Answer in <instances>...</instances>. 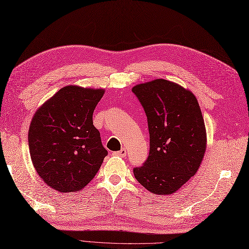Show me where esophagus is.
I'll use <instances>...</instances> for the list:
<instances>
[{
	"label": "esophagus",
	"instance_id": "obj_1",
	"mask_svg": "<svg viewBox=\"0 0 249 249\" xmlns=\"http://www.w3.org/2000/svg\"><path fill=\"white\" fill-rule=\"evenodd\" d=\"M115 156H119V157H125L126 156V149L124 147H123L120 150H118V152H115L114 153Z\"/></svg>",
	"mask_w": 249,
	"mask_h": 249
}]
</instances>
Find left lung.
Returning a JSON list of instances; mask_svg holds the SVG:
<instances>
[{"label":"left lung","instance_id":"left-lung-1","mask_svg":"<svg viewBox=\"0 0 249 249\" xmlns=\"http://www.w3.org/2000/svg\"><path fill=\"white\" fill-rule=\"evenodd\" d=\"M147 117L149 155L134 176L154 194L175 193L198 170L207 147L196 97L177 83L157 79L132 88Z\"/></svg>","mask_w":249,"mask_h":249}]
</instances>
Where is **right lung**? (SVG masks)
<instances>
[{
	"mask_svg": "<svg viewBox=\"0 0 249 249\" xmlns=\"http://www.w3.org/2000/svg\"><path fill=\"white\" fill-rule=\"evenodd\" d=\"M104 89L65 86L35 112L28 140L33 166L48 186L74 192L90 183L108 155L92 115Z\"/></svg>",
	"mask_w": 249,
	"mask_h": 249,
	"instance_id": "add662e5",
	"label": "right lung"
}]
</instances>
